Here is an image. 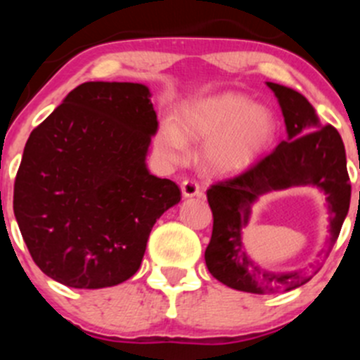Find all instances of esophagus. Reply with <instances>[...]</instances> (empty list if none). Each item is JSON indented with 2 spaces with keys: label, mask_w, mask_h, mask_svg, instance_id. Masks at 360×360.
Listing matches in <instances>:
<instances>
[{
  "label": "esophagus",
  "mask_w": 360,
  "mask_h": 360,
  "mask_svg": "<svg viewBox=\"0 0 360 360\" xmlns=\"http://www.w3.org/2000/svg\"><path fill=\"white\" fill-rule=\"evenodd\" d=\"M181 191H183V197L186 198L198 197V195H200V186H198V183H195V181L184 179L183 183H181Z\"/></svg>",
  "instance_id": "1"
}]
</instances>
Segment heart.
Segmentation results:
<instances>
[{"mask_svg": "<svg viewBox=\"0 0 360 360\" xmlns=\"http://www.w3.org/2000/svg\"><path fill=\"white\" fill-rule=\"evenodd\" d=\"M277 118L237 92H221L188 103L179 122L165 120L155 136V150L165 162H181L188 141H207L203 162L212 172H237L250 165L277 136Z\"/></svg>", "mask_w": 360, "mask_h": 360, "instance_id": "1", "label": "heart"}]
</instances>
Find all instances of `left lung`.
<instances>
[{
	"instance_id": "left-lung-1",
	"label": "left lung",
	"mask_w": 360,
	"mask_h": 360,
	"mask_svg": "<svg viewBox=\"0 0 360 360\" xmlns=\"http://www.w3.org/2000/svg\"><path fill=\"white\" fill-rule=\"evenodd\" d=\"M277 96L288 139L244 172L214 183L207 190L212 210V237L205 249V264L214 278L237 291L274 294L307 284L331 252L350 207V177L341 136L333 125H321L314 106L296 90L266 83ZM292 186H317L332 210L330 248L308 272L275 274L259 269L245 254L241 230L252 203L261 194Z\"/></svg>"
}]
</instances>
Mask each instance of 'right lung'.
Here are the masks:
<instances>
[{"mask_svg": "<svg viewBox=\"0 0 360 360\" xmlns=\"http://www.w3.org/2000/svg\"><path fill=\"white\" fill-rule=\"evenodd\" d=\"M150 96L141 83H82L25 143L13 212L32 261L68 288L132 277L153 224L181 200L146 167L158 129Z\"/></svg>", "mask_w": 360, "mask_h": 360, "instance_id": "obj_1", "label": "right lung"}]
</instances>
